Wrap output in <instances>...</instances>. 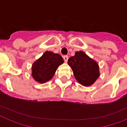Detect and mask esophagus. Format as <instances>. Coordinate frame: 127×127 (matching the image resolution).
<instances>
[{
	"mask_svg": "<svg viewBox=\"0 0 127 127\" xmlns=\"http://www.w3.org/2000/svg\"><path fill=\"white\" fill-rule=\"evenodd\" d=\"M63 59H64V62H66V63H67L68 59V57L67 55L63 56Z\"/></svg>",
	"mask_w": 127,
	"mask_h": 127,
	"instance_id": "esophagus-1",
	"label": "esophagus"
}]
</instances>
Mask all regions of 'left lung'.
I'll use <instances>...</instances> for the list:
<instances>
[{
  "label": "left lung",
  "mask_w": 127,
  "mask_h": 127,
  "mask_svg": "<svg viewBox=\"0 0 127 127\" xmlns=\"http://www.w3.org/2000/svg\"><path fill=\"white\" fill-rule=\"evenodd\" d=\"M68 64L76 80L84 86L93 84L99 76L98 64L82 51L76 52L74 56L70 57Z\"/></svg>",
  "instance_id": "obj_1"
}]
</instances>
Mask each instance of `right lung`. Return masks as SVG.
I'll list each match as a JSON object with an SVG mask.
<instances>
[{"label":"right lung","instance_id":"obj_1","mask_svg":"<svg viewBox=\"0 0 127 127\" xmlns=\"http://www.w3.org/2000/svg\"><path fill=\"white\" fill-rule=\"evenodd\" d=\"M63 59L59 54L45 52L32 65V76L35 81L45 83L51 79L59 66L63 63Z\"/></svg>","mask_w":127,"mask_h":127}]
</instances>
